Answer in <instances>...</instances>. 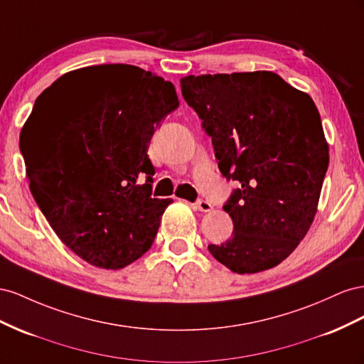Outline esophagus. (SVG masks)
Here are the masks:
<instances>
[{"label":"esophagus","mask_w":364,"mask_h":364,"mask_svg":"<svg viewBox=\"0 0 364 364\" xmlns=\"http://www.w3.org/2000/svg\"><path fill=\"white\" fill-rule=\"evenodd\" d=\"M196 209H198L200 212H210L212 204L205 200H198V203H196Z\"/></svg>","instance_id":"esophagus-1"}]
</instances>
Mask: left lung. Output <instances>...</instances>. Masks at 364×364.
Segmentation results:
<instances>
[{"instance_id": "left-lung-1", "label": "left lung", "mask_w": 364, "mask_h": 364, "mask_svg": "<svg viewBox=\"0 0 364 364\" xmlns=\"http://www.w3.org/2000/svg\"><path fill=\"white\" fill-rule=\"evenodd\" d=\"M181 92L212 137L218 168L240 181L223 209L232 237L209 252L237 274L273 268L308 233L329 164L320 114L273 71L186 76Z\"/></svg>"}]
</instances>
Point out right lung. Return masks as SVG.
<instances>
[{
	"label": "right lung",
	"mask_w": 364,
	"mask_h": 364,
	"mask_svg": "<svg viewBox=\"0 0 364 364\" xmlns=\"http://www.w3.org/2000/svg\"><path fill=\"white\" fill-rule=\"evenodd\" d=\"M178 105L171 82L127 64L70 71L36 99L19 140L30 191L88 264L120 269L151 248L172 200L152 198L148 148Z\"/></svg>",
	"instance_id": "obj_1"
}]
</instances>
